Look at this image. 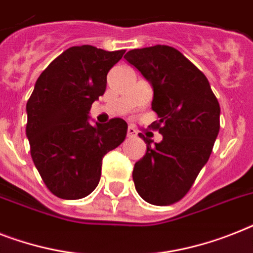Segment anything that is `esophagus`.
<instances>
[{"mask_svg": "<svg viewBox=\"0 0 253 253\" xmlns=\"http://www.w3.org/2000/svg\"><path fill=\"white\" fill-rule=\"evenodd\" d=\"M136 130H135V128H133V127H128V128H127V137H135L136 136Z\"/></svg>", "mask_w": 253, "mask_h": 253, "instance_id": "obj_1", "label": "esophagus"}]
</instances>
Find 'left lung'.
Wrapping results in <instances>:
<instances>
[{
  "label": "left lung",
  "instance_id": "obj_1",
  "mask_svg": "<svg viewBox=\"0 0 253 253\" xmlns=\"http://www.w3.org/2000/svg\"><path fill=\"white\" fill-rule=\"evenodd\" d=\"M125 58L153 87L151 125L162 140L139 136L147 153L135 164L137 194L153 205L174 204L194 184L209 160L219 131V104L204 74L179 50L168 45L132 49Z\"/></svg>",
  "mask_w": 253,
  "mask_h": 253
}]
</instances>
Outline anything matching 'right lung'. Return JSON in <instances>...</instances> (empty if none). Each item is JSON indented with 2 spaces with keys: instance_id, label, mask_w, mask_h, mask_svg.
Masks as SVG:
<instances>
[{
  "instance_id": "right-lung-1",
  "label": "right lung",
  "mask_w": 253,
  "mask_h": 253,
  "mask_svg": "<svg viewBox=\"0 0 253 253\" xmlns=\"http://www.w3.org/2000/svg\"><path fill=\"white\" fill-rule=\"evenodd\" d=\"M71 46L41 73L27 101L26 133L41 179L57 198H85L101 178L102 157L125 140L127 123L92 126L88 112L106 89V75L125 54Z\"/></svg>"
}]
</instances>
